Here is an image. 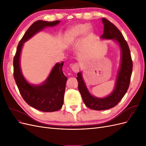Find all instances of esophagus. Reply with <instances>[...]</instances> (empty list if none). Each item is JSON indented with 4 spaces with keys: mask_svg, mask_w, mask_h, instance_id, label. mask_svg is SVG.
I'll return each instance as SVG.
<instances>
[{
    "mask_svg": "<svg viewBox=\"0 0 146 146\" xmlns=\"http://www.w3.org/2000/svg\"><path fill=\"white\" fill-rule=\"evenodd\" d=\"M71 68L74 72L77 73L79 71V69H80V64H79V63H75L74 64L72 65Z\"/></svg>",
    "mask_w": 146,
    "mask_h": 146,
    "instance_id": "1",
    "label": "esophagus"
}]
</instances>
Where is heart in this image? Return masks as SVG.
Segmentation results:
<instances>
[{
	"instance_id": "1",
	"label": "heart",
	"mask_w": 146,
	"mask_h": 146,
	"mask_svg": "<svg viewBox=\"0 0 146 146\" xmlns=\"http://www.w3.org/2000/svg\"><path fill=\"white\" fill-rule=\"evenodd\" d=\"M90 24L88 23L78 24L69 28L66 33V41L68 43H72L77 40L87 32L88 36L92 35V30L90 28Z\"/></svg>"
}]
</instances>
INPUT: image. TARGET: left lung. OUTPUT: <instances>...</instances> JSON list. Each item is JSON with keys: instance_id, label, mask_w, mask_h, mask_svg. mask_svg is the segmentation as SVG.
I'll use <instances>...</instances> for the list:
<instances>
[{"instance_id": "8db88e82", "label": "left lung", "mask_w": 146, "mask_h": 146, "mask_svg": "<svg viewBox=\"0 0 146 146\" xmlns=\"http://www.w3.org/2000/svg\"><path fill=\"white\" fill-rule=\"evenodd\" d=\"M102 20L104 24V33L101 35V38L113 39L118 43L121 49V66L117 73L115 86L111 93L105 98H96L88 91L83 78L82 72L77 74V77L78 90L85 105L92 110L99 111L113 108L122 100L129 89L133 69V62L129 47L122 34L108 19L103 17Z\"/></svg>"}]
</instances>
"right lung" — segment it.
I'll list each match as a JSON object with an SVG mask.
<instances>
[{
	"instance_id": "add662e5",
	"label": "right lung",
	"mask_w": 146,
	"mask_h": 146,
	"mask_svg": "<svg viewBox=\"0 0 146 146\" xmlns=\"http://www.w3.org/2000/svg\"><path fill=\"white\" fill-rule=\"evenodd\" d=\"M60 23V21L48 22L39 20L35 22L19 41L13 60L14 78L22 97L28 105L44 112L56 111L62 107L66 83L68 80L63 72L64 62L57 63L41 85H31L25 80L21 72V52L24 43L34 35L46 27H54Z\"/></svg>"
}]
</instances>
